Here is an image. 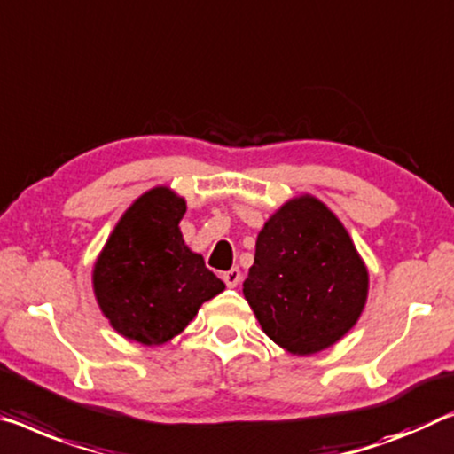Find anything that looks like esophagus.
Segmentation results:
<instances>
[{"label": "esophagus", "mask_w": 454, "mask_h": 454, "mask_svg": "<svg viewBox=\"0 0 454 454\" xmlns=\"http://www.w3.org/2000/svg\"><path fill=\"white\" fill-rule=\"evenodd\" d=\"M224 283H226V286H230V289H234V286H239V283L242 280V272H240V269H230V270H226L224 272Z\"/></svg>", "instance_id": "obj_1"}]
</instances>
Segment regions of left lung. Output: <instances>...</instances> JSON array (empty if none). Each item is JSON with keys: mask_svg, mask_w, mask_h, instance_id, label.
Here are the masks:
<instances>
[{"mask_svg": "<svg viewBox=\"0 0 454 454\" xmlns=\"http://www.w3.org/2000/svg\"><path fill=\"white\" fill-rule=\"evenodd\" d=\"M244 297L277 345L297 356L317 354L356 325L368 270L341 222L303 196L280 207L258 234Z\"/></svg>", "mask_w": 454, "mask_h": 454, "instance_id": "left-lung-1", "label": "left lung"}]
</instances>
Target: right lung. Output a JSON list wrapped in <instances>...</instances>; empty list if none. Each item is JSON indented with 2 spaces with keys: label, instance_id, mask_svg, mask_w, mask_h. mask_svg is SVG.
I'll return each instance as SVG.
<instances>
[{
  "label": "right lung",
  "instance_id": "obj_1",
  "mask_svg": "<svg viewBox=\"0 0 454 454\" xmlns=\"http://www.w3.org/2000/svg\"><path fill=\"white\" fill-rule=\"evenodd\" d=\"M185 201L155 188L129 207L100 253L92 283L105 317L145 345L169 341L224 283L185 247Z\"/></svg>",
  "mask_w": 454,
  "mask_h": 454
}]
</instances>
